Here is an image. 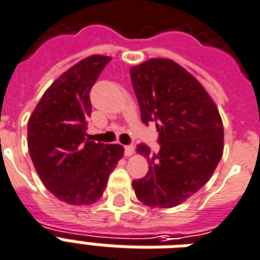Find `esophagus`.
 Returning a JSON list of instances; mask_svg holds the SVG:
<instances>
[{"mask_svg":"<svg viewBox=\"0 0 260 260\" xmlns=\"http://www.w3.org/2000/svg\"><path fill=\"white\" fill-rule=\"evenodd\" d=\"M134 152H135V147L132 146V144H128V146H125V147H124V154H125L126 156L132 155Z\"/></svg>","mask_w":260,"mask_h":260,"instance_id":"obj_1","label":"esophagus"}]
</instances>
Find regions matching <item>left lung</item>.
<instances>
[{"label":"left lung","instance_id":"obj_1","mask_svg":"<svg viewBox=\"0 0 260 260\" xmlns=\"http://www.w3.org/2000/svg\"><path fill=\"white\" fill-rule=\"evenodd\" d=\"M129 73L142 122H155L159 143L158 151L138 144L148 172L132 187L146 206L174 207L199 191L221 161L222 120L201 83L172 59H148Z\"/></svg>","mask_w":260,"mask_h":260}]
</instances>
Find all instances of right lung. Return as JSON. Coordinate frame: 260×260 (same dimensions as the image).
<instances>
[{
	"label": "right lung",
	"instance_id": "add662e5",
	"mask_svg": "<svg viewBox=\"0 0 260 260\" xmlns=\"http://www.w3.org/2000/svg\"><path fill=\"white\" fill-rule=\"evenodd\" d=\"M91 55L73 65L43 94L28 120V150L45 187L69 205H91L102 196L124 148L87 139L90 91L106 64Z\"/></svg>",
	"mask_w": 260,
	"mask_h": 260
}]
</instances>
